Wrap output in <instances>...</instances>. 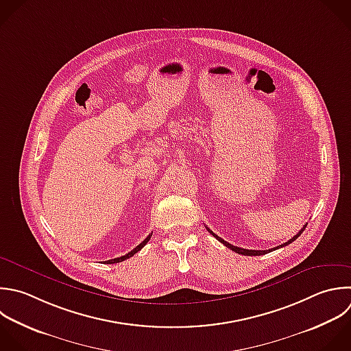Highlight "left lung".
<instances>
[{
    "mask_svg": "<svg viewBox=\"0 0 351 351\" xmlns=\"http://www.w3.org/2000/svg\"><path fill=\"white\" fill-rule=\"evenodd\" d=\"M306 225H307V223H306ZM306 225H304V226H303V228H302V229H300V230H299V232H298V233H296L293 237H291L288 241H285L284 244H281V245H277V247H274V248H270V250H245V248H240V247L232 245V244H229L228 241H225L223 239H221L219 236H217L215 233H213V232H211V230H210L207 226H206V228H207V230H208V232H210V233H211V234H213V236H214V237H215L218 241H221L223 245H226V247H228V248H230L232 251H234V252H237V254H241V255H248V256H250V255H263V254L271 252V251H274V250H277V248H281V247H285V245L291 244L292 241H295V240H296V239H298V237L302 234V232L304 230Z\"/></svg>",
    "mask_w": 351,
    "mask_h": 351,
    "instance_id": "8db88e82",
    "label": "left lung"
}]
</instances>
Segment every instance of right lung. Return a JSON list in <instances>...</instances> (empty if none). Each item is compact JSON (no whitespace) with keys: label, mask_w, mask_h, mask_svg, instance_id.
I'll return each mask as SVG.
<instances>
[{"label":"right lung","mask_w":351,"mask_h":351,"mask_svg":"<svg viewBox=\"0 0 351 351\" xmlns=\"http://www.w3.org/2000/svg\"><path fill=\"white\" fill-rule=\"evenodd\" d=\"M151 236H152V234L147 236V239H145L144 241H141V243H140V244H138L136 248H133V250H132L130 252H128L126 255H123V256H119V258H114V259H108V261H106V263H108V265H110V263H118V262H122V261H125V259H128V258L133 256V255H134L137 251H140V250H141V248H143V247H144V245H145V244L149 241Z\"/></svg>","instance_id":"right-lung-1"}]
</instances>
